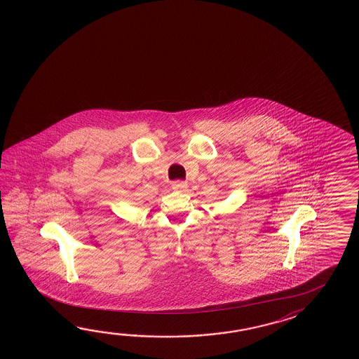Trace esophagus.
<instances>
[{
    "mask_svg": "<svg viewBox=\"0 0 359 359\" xmlns=\"http://www.w3.org/2000/svg\"><path fill=\"white\" fill-rule=\"evenodd\" d=\"M187 188H188V184L184 183V182H175V183L172 184V189L174 191H187Z\"/></svg>",
    "mask_w": 359,
    "mask_h": 359,
    "instance_id": "esophagus-1",
    "label": "esophagus"
}]
</instances>
